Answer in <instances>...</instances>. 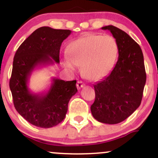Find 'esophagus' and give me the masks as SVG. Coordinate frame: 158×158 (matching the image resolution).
Listing matches in <instances>:
<instances>
[{"instance_id":"34e87169","label":"esophagus","mask_w":158,"mask_h":158,"mask_svg":"<svg viewBox=\"0 0 158 158\" xmlns=\"http://www.w3.org/2000/svg\"><path fill=\"white\" fill-rule=\"evenodd\" d=\"M85 86V84L83 81H78L77 83V87L78 89H81V88H83V87Z\"/></svg>"}]
</instances>
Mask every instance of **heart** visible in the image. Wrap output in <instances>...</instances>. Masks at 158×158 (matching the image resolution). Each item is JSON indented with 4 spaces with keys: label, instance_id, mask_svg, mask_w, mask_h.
<instances>
[{
    "label": "heart",
    "instance_id": "1",
    "mask_svg": "<svg viewBox=\"0 0 158 158\" xmlns=\"http://www.w3.org/2000/svg\"><path fill=\"white\" fill-rule=\"evenodd\" d=\"M117 45L109 35H88L70 43L63 64L70 71L81 66L83 77L95 81L106 77L113 68L117 56Z\"/></svg>",
    "mask_w": 158,
    "mask_h": 158
}]
</instances>
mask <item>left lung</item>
<instances>
[{"label":"left lung","mask_w":158,"mask_h":158,"mask_svg":"<svg viewBox=\"0 0 158 158\" xmlns=\"http://www.w3.org/2000/svg\"><path fill=\"white\" fill-rule=\"evenodd\" d=\"M102 30L111 32L119 56L109 75L94 85L96 97L90 110L99 122L117 124L140 105L146 81L144 59L140 47L126 32L112 25Z\"/></svg>","instance_id":"1"}]
</instances>
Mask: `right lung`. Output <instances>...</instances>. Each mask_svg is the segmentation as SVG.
Returning <instances> with one entry per match:
<instances>
[{"instance_id":"add662e5","label":"right lung","mask_w":158,"mask_h":158,"mask_svg":"<svg viewBox=\"0 0 158 158\" xmlns=\"http://www.w3.org/2000/svg\"><path fill=\"white\" fill-rule=\"evenodd\" d=\"M70 33L69 30L40 27L21 44L14 56L10 80L14 106L21 117L37 127L48 128L60 123L70 98L77 92V81L56 78H52L50 88L44 93H32L28 87L35 68L59 64L61 43Z\"/></svg>"}]
</instances>
